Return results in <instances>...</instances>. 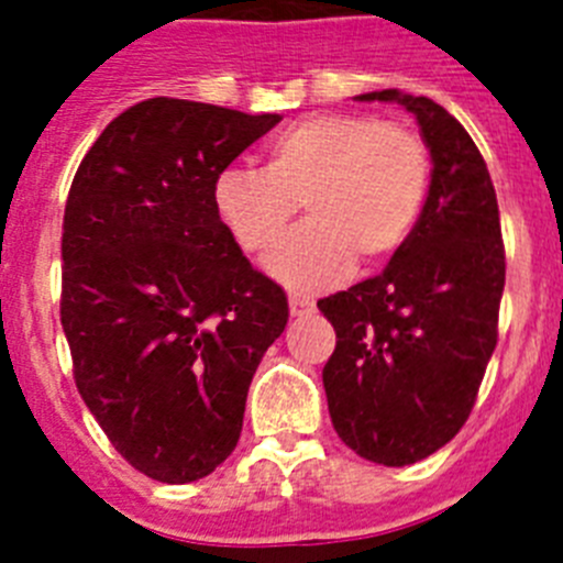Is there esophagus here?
<instances>
[{"mask_svg":"<svg viewBox=\"0 0 563 563\" xmlns=\"http://www.w3.org/2000/svg\"><path fill=\"white\" fill-rule=\"evenodd\" d=\"M290 312L292 316H310V312H316V305H312L310 298L290 296Z\"/></svg>","mask_w":563,"mask_h":563,"instance_id":"1","label":"esophagus"}]
</instances>
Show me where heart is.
<instances>
[{
  "instance_id": "b5f03b06",
  "label": "heart",
  "mask_w": 563,
  "mask_h": 563,
  "mask_svg": "<svg viewBox=\"0 0 563 563\" xmlns=\"http://www.w3.org/2000/svg\"><path fill=\"white\" fill-rule=\"evenodd\" d=\"M429 174L417 129L321 112L282 129L267 143L265 168H225L213 180V211L242 251L267 256L305 202L310 220L267 267L290 290L318 292L350 276L357 256L380 262L409 239Z\"/></svg>"
}]
</instances>
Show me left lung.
Here are the masks:
<instances>
[{
    "mask_svg": "<svg viewBox=\"0 0 563 563\" xmlns=\"http://www.w3.org/2000/svg\"><path fill=\"white\" fill-rule=\"evenodd\" d=\"M361 101L409 109L434 172L386 271L318 301L338 338L324 389L338 437L363 460L402 467L454 440L474 409L499 338L505 242L485 157L454 114L397 89Z\"/></svg>",
    "mask_w": 563,
    "mask_h": 563,
    "instance_id": "left-lung-1",
    "label": "left lung"
}]
</instances>
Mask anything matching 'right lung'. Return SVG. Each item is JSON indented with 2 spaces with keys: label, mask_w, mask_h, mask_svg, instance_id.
Instances as JSON below:
<instances>
[{
  "label": "right lung",
  "mask_w": 563,
  "mask_h": 563,
  "mask_svg": "<svg viewBox=\"0 0 563 563\" xmlns=\"http://www.w3.org/2000/svg\"><path fill=\"white\" fill-rule=\"evenodd\" d=\"M282 121L148 98L84 154L64 208L62 327L78 395L148 479L225 462L251 380L287 327L285 290L242 256L213 180Z\"/></svg>",
  "instance_id": "obj_1"
}]
</instances>
